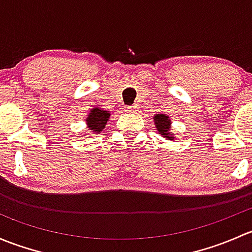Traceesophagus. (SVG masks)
<instances>
[{"label":"esophagus","mask_w":252,"mask_h":252,"mask_svg":"<svg viewBox=\"0 0 252 252\" xmlns=\"http://www.w3.org/2000/svg\"><path fill=\"white\" fill-rule=\"evenodd\" d=\"M136 111H138V106L136 105L128 106V107H126V112H128V113H135Z\"/></svg>","instance_id":"esophagus-1"}]
</instances>
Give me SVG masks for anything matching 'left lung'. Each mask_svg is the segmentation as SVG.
<instances>
[{
	"mask_svg": "<svg viewBox=\"0 0 252 252\" xmlns=\"http://www.w3.org/2000/svg\"><path fill=\"white\" fill-rule=\"evenodd\" d=\"M155 126L158 134H161L166 140H174V133L172 131L171 117L166 113H157L154 116Z\"/></svg>",
	"mask_w": 252,
	"mask_h": 252,
	"instance_id": "obj_1",
	"label": "left lung"
}]
</instances>
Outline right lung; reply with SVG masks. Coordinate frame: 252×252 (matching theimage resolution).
Segmentation results:
<instances>
[{
	"label": "right lung",
	"instance_id": "1",
	"mask_svg": "<svg viewBox=\"0 0 252 252\" xmlns=\"http://www.w3.org/2000/svg\"><path fill=\"white\" fill-rule=\"evenodd\" d=\"M111 117L110 111H105L100 107H94L89 112L86 117V128L93 134L102 133L105 126H107V122Z\"/></svg>",
	"mask_w": 252,
	"mask_h": 252
}]
</instances>
